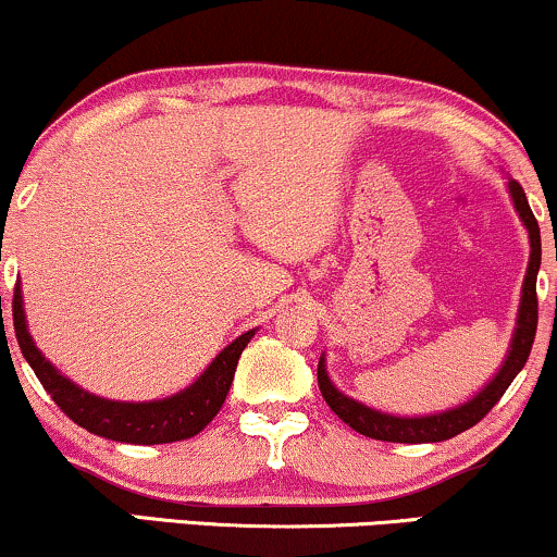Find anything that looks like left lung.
I'll return each instance as SVG.
<instances>
[{"mask_svg": "<svg viewBox=\"0 0 557 557\" xmlns=\"http://www.w3.org/2000/svg\"><path fill=\"white\" fill-rule=\"evenodd\" d=\"M508 189H511L513 205L519 210V218L524 220L529 240H532V257H529V270L524 280V296H521L519 306V324H516L511 352H508L504 368L498 371L491 384L467 405L457 407V410H448L441 414H431V418H394V414H381L371 407L360 405L350 397H345L343 392L332 386V381L326 379L324 371V358L319 360V388L321 397L326 405L332 407V412L337 414L343 423H347L352 431L368 435V438L379 441H392V444H435V441L454 438V435L470 431L472 425H478L487 412L498 405V399L504 397L506 388L511 386L516 373L521 371L527 363L529 352H532L534 334H537V270L542 259V244H540V225L537 218L532 214V207L527 202V194L521 189V184L516 178L508 181Z\"/></svg>", "mask_w": 557, "mask_h": 557, "instance_id": "left-lung-1", "label": "left lung"}]
</instances>
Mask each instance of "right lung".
I'll list each match as a JSON object with an SVG mask.
<instances>
[{
  "instance_id": "obj_1",
  "label": "right lung",
  "mask_w": 557,
  "mask_h": 557,
  "mask_svg": "<svg viewBox=\"0 0 557 557\" xmlns=\"http://www.w3.org/2000/svg\"><path fill=\"white\" fill-rule=\"evenodd\" d=\"M12 324H15V337L20 352L25 355L33 373L41 381L51 399L66 418L75 420L85 431L103 435V438L122 441V444H173V441H184L205 431L210 420L220 412L227 397V388L233 384V373H236L238 358L244 347L249 345L253 332L240 334L236 343L225 347L212 366L207 368L197 384H191L186 392L176 397L160 399V401H109L92 397L64 379L62 373L53 368L49 360L33 345L28 330H25V313L23 298H20V283L15 285V296H12Z\"/></svg>"
}]
</instances>
